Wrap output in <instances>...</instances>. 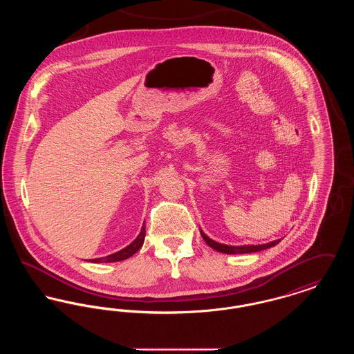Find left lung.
Here are the masks:
<instances>
[{"label": "left lung", "mask_w": 354, "mask_h": 354, "mask_svg": "<svg viewBox=\"0 0 354 354\" xmlns=\"http://www.w3.org/2000/svg\"><path fill=\"white\" fill-rule=\"evenodd\" d=\"M201 235H202L204 241L215 251L221 253H227V254H235V253H252L259 252V251H263V250H267L270 247H274L276 244H279L281 241V239H277V240H273L270 243H266V244H257V245H253V244H245V245H227V244H221L218 243L215 240H212L209 236L205 235L201 230Z\"/></svg>", "instance_id": "8db88e82"}]
</instances>
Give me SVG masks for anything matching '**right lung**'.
Returning <instances> with one entry per match:
<instances>
[{"label":"right lung","instance_id":"right-lung-1","mask_svg":"<svg viewBox=\"0 0 354 354\" xmlns=\"http://www.w3.org/2000/svg\"><path fill=\"white\" fill-rule=\"evenodd\" d=\"M145 236H146V225L143 223L142 230L139 232V235L136 236L133 243H130L127 247H124L123 250H120L118 252L111 253L109 256L104 257H98V259H91V263H115V261H122L126 260L129 257H131L134 253L138 252L140 250V247L143 245L145 241Z\"/></svg>","mask_w":354,"mask_h":354}]
</instances>
